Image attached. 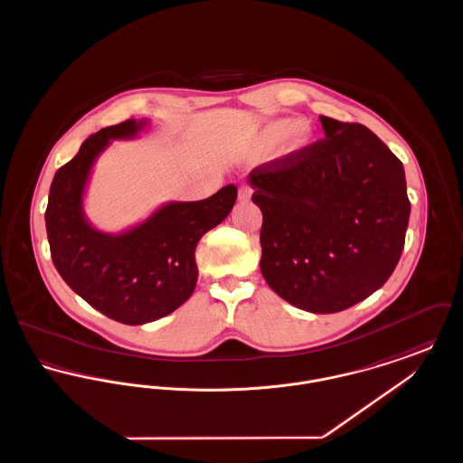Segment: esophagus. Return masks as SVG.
<instances>
[{"label": "esophagus", "mask_w": 463, "mask_h": 463, "mask_svg": "<svg viewBox=\"0 0 463 463\" xmlns=\"http://www.w3.org/2000/svg\"><path fill=\"white\" fill-rule=\"evenodd\" d=\"M251 187L248 185V184H242L241 187H240V201H248V199L251 198Z\"/></svg>", "instance_id": "obj_1"}]
</instances>
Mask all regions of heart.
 <instances>
[{"label":"heart","instance_id":"1","mask_svg":"<svg viewBox=\"0 0 463 463\" xmlns=\"http://www.w3.org/2000/svg\"><path fill=\"white\" fill-rule=\"evenodd\" d=\"M265 144L274 146L287 138V153L302 151L312 140V127L307 121H297L291 118H283L270 121L262 133Z\"/></svg>","mask_w":463,"mask_h":463}]
</instances>
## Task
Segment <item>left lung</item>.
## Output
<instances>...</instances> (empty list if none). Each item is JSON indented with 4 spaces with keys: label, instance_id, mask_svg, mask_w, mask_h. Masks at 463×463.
<instances>
[{
    "label": "left lung",
    "instance_id": "1",
    "mask_svg": "<svg viewBox=\"0 0 463 463\" xmlns=\"http://www.w3.org/2000/svg\"><path fill=\"white\" fill-rule=\"evenodd\" d=\"M325 138L251 170L260 270L281 298L331 314L394 272L410 221L402 163L359 123L319 116Z\"/></svg>",
    "mask_w": 463,
    "mask_h": 463
}]
</instances>
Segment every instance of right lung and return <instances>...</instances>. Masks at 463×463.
<instances>
[{
	"label": "right lung",
	"instance_id": "add662e5",
	"mask_svg": "<svg viewBox=\"0 0 463 463\" xmlns=\"http://www.w3.org/2000/svg\"><path fill=\"white\" fill-rule=\"evenodd\" d=\"M135 119L90 135L78 155L57 170L44 212L50 253L69 287L90 306L123 325H144L180 307L198 281L196 246L232 210L238 189L210 198L170 203L130 231L110 236L85 221L81 201L91 165L110 138H130Z\"/></svg>",
	"mask_w": 463,
	"mask_h": 463
}]
</instances>
